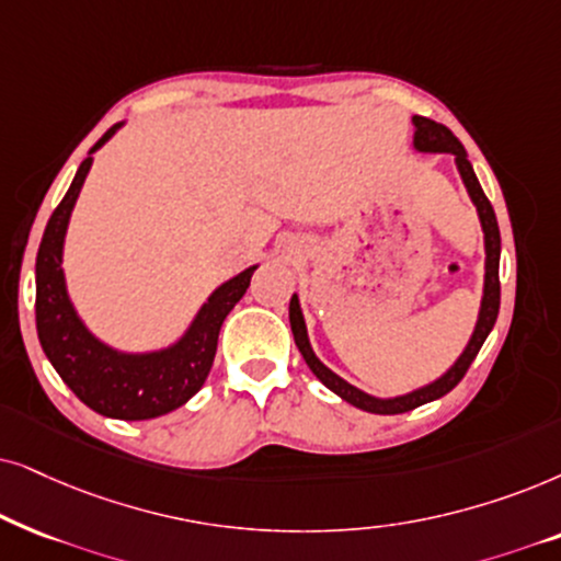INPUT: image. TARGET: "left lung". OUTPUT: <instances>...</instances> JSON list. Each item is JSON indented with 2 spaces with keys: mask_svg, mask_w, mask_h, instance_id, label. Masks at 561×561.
Segmentation results:
<instances>
[{
  "mask_svg": "<svg viewBox=\"0 0 561 561\" xmlns=\"http://www.w3.org/2000/svg\"><path fill=\"white\" fill-rule=\"evenodd\" d=\"M413 123V148L417 153H449L454 156V163H457V171L461 176V184L472 199L477 218H480V228H482V241H484V282H482V300H480V310H477V323L474 331L469 335L467 346L461 348V354L457 356V362L451 364L449 369L442 371L436 379H431L428 385L415 387L405 394H394V398H377V394H369L364 390H358L346 379L335 375L333 369H328L323 362L316 356L312 351L310 335H308V325H305V316L300 308V297L297 293L289 300V325H293V335L297 348L308 364L312 375H316L320 382H323L328 390L339 394L341 400H346L348 405H354L358 410H367V413H377V415H394V413H408L417 405H425V402H433L438 398H444L446 392H451L454 387L461 382V377L467 375L469 364L474 362L477 351L482 348L484 339H488L492 325L497 320V310H500V228H497V218L495 210H492L490 199L484 197L480 182H477V174L472 169V163L467 159L465 146L459 144V138L446 128L442 123H433L428 117L413 115L410 117Z\"/></svg>",
  "mask_w": 561,
  "mask_h": 561,
  "instance_id": "1",
  "label": "left lung"
}]
</instances>
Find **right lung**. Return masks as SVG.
Masks as SVG:
<instances>
[{
    "instance_id": "right-lung-1",
    "label": "right lung",
    "mask_w": 561,
    "mask_h": 561,
    "mask_svg": "<svg viewBox=\"0 0 561 561\" xmlns=\"http://www.w3.org/2000/svg\"><path fill=\"white\" fill-rule=\"evenodd\" d=\"M112 125L87 159L79 163L77 176L64 194L61 205L50 215L35 261V323L37 339L66 387L92 408L94 413L117 421H148L182 408L199 392L210 375L222 320L236 308L251 285L253 264L222 282L207 295L190 323L167 346L146 351H125L102 341L79 316L69 295L64 272V245L71 213L77 207L81 186L87 182L94 153L123 128Z\"/></svg>"
}]
</instances>
